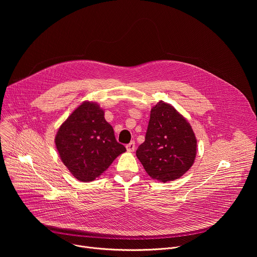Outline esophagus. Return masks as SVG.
I'll return each instance as SVG.
<instances>
[{
	"label": "esophagus",
	"instance_id": "1",
	"mask_svg": "<svg viewBox=\"0 0 257 257\" xmlns=\"http://www.w3.org/2000/svg\"><path fill=\"white\" fill-rule=\"evenodd\" d=\"M126 149H127V151L130 152V153L134 152V150H135V142H134V141H131L130 143H128V144L126 145Z\"/></svg>",
	"mask_w": 257,
	"mask_h": 257
}]
</instances>
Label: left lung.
Listing matches in <instances>:
<instances>
[{
    "label": "left lung",
    "mask_w": 257,
    "mask_h": 257,
    "mask_svg": "<svg viewBox=\"0 0 257 257\" xmlns=\"http://www.w3.org/2000/svg\"><path fill=\"white\" fill-rule=\"evenodd\" d=\"M153 179L173 181L184 175L196 156V138L190 124L171 104L160 101L151 111L145 140L136 151Z\"/></svg>",
    "instance_id": "8db88e82"
}]
</instances>
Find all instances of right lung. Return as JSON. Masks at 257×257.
<instances>
[{
	"mask_svg": "<svg viewBox=\"0 0 257 257\" xmlns=\"http://www.w3.org/2000/svg\"><path fill=\"white\" fill-rule=\"evenodd\" d=\"M103 115L96 103L84 101L61 125L56 135L62 162L79 181H93L126 152Z\"/></svg>",
	"mask_w": 257,
	"mask_h": 257,
	"instance_id": "add662e5",
	"label": "right lung"
}]
</instances>
